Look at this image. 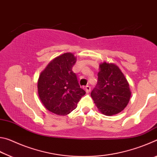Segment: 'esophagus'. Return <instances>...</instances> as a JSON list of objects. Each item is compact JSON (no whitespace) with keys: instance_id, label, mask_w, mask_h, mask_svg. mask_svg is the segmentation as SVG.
Returning <instances> with one entry per match:
<instances>
[{"instance_id":"1","label":"esophagus","mask_w":157,"mask_h":157,"mask_svg":"<svg viewBox=\"0 0 157 157\" xmlns=\"http://www.w3.org/2000/svg\"><path fill=\"white\" fill-rule=\"evenodd\" d=\"M85 91H86V93H89L90 91H91V87L89 85H87V86H85Z\"/></svg>"}]
</instances>
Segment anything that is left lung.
<instances>
[{
  "instance_id": "left-lung-1",
  "label": "left lung",
  "mask_w": 157,
  "mask_h": 157,
  "mask_svg": "<svg viewBox=\"0 0 157 157\" xmlns=\"http://www.w3.org/2000/svg\"><path fill=\"white\" fill-rule=\"evenodd\" d=\"M98 83L91 95L101 113L112 116L126 107L131 96L129 84L123 73L113 63L100 65Z\"/></svg>"
}]
</instances>
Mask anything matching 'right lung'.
<instances>
[{
    "label": "right lung",
    "mask_w": 157,
    "mask_h": 157,
    "mask_svg": "<svg viewBox=\"0 0 157 157\" xmlns=\"http://www.w3.org/2000/svg\"><path fill=\"white\" fill-rule=\"evenodd\" d=\"M75 62L72 53H64L53 59L39 76V98L52 113L62 116L70 113L86 94L72 71Z\"/></svg>",
    "instance_id": "1"
}]
</instances>
